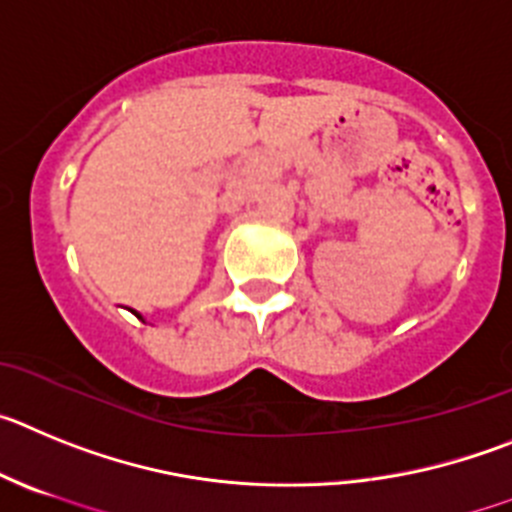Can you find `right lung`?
<instances>
[{"instance_id": "obj_1", "label": "right lung", "mask_w": 512, "mask_h": 512, "mask_svg": "<svg viewBox=\"0 0 512 512\" xmlns=\"http://www.w3.org/2000/svg\"><path fill=\"white\" fill-rule=\"evenodd\" d=\"M132 313H135V316H137V319H142V316H140V313H137V311H132ZM142 321H145V319H142Z\"/></svg>"}]
</instances>
